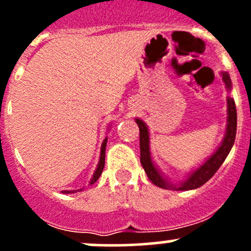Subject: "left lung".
I'll return each mask as SVG.
<instances>
[{"instance_id":"1","label":"left lung","mask_w":251,"mask_h":251,"mask_svg":"<svg viewBox=\"0 0 251 251\" xmlns=\"http://www.w3.org/2000/svg\"><path fill=\"white\" fill-rule=\"evenodd\" d=\"M222 80L226 83V87L231 88V78L227 73H222ZM227 105H228V120H227V132L225 136V140L222 142L221 147L215 151L214 155L206 160L198 170L194 171L187 181L179 184V187L174 186V184L168 183L165 179L161 177L158 173L156 168L154 166L153 161L151 159V153H149V133L146 124L140 119H136L138 127H140V148H141V164L146 171L147 176L151 179V183L160 188L165 189H181V191H189V189H196L198 187L203 186L205 182L209 181L215 173L219 170L220 166L225 161V159L228 155L229 151L233 147L235 140V132H237V109H235V103L232 98L227 100Z\"/></svg>"}]
</instances>
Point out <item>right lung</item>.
<instances>
[{
	"label": "right lung",
	"mask_w": 251,
	"mask_h": 251,
	"mask_svg": "<svg viewBox=\"0 0 251 251\" xmlns=\"http://www.w3.org/2000/svg\"><path fill=\"white\" fill-rule=\"evenodd\" d=\"M105 146H107V138H105L104 142H103V144H102V149H100V164H98L97 170H96L95 175H93L92 179H91V182H90V184H93L96 181H97L98 178H100V175H102L103 169H104ZM63 193H75V192H74V191H63Z\"/></svg>",
	"instance_id": "1"
}]
</instances>
